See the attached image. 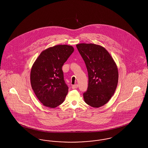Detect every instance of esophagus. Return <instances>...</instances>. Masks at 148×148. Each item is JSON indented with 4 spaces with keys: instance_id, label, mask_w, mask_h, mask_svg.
Listing matches in <instances>:
<instances>
[{
    "instance_id": "obj_1",
    "label": "esophagus",
    "mask_w": 148,
    "mask_h": 148,
    "mask_svg": "<svg viewBox=\"0 0 148 148\" xmlns=\"http://www.w3.org/2000/svg\"><path fill=\"white\" fill-rule=\"evenodd\" d=\"M77 87H78V85L77 84L73 85H72V88L73 89H77Z\"/></svg>"
}]
</instances>
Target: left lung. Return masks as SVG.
Returning a JSON list of instances; mask_svg holds the SVG:
<instances>
[{
	"instance_id": "8db88e82",
	"label": "left lung",
	"mask_w": 148,
	"mask_h": 148,
	"mask_svg": "<svg viewBox=\"0 0 148 148\" xmlns=\"http://www.w3.org/2000/svg\"><path fill=\"white\" fill-rule=\"evenodd\" d=\"M77 48L88 73V86L83 94L85 102L94 108L102 106L116 90L119 77L117 66L108 51L100 45L81 43Z\"/></svg>"
}]
</instances>
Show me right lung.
I'll use <instances>...</instances> for the list:
<instances>
[{"label": "right lung", "mask_w": 148, "mask_h": 148, "mask_svg": "<svg viewBox=\"0 0 148 148\" xmlns=\"http://www.w3.org/2000/svg\"><path fill=\"white\" fill-rule=\"evenodd\" d=\"M74 51L68 45H58L43 50L33 64L30 83L42 104L54 108L63 103L68 92L62 66Z\"/></svg>", "instance_id": "add662e5"}]
</instances>
